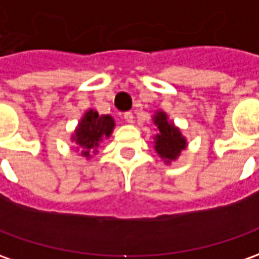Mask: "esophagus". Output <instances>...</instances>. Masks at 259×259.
Instances as JSON below:
<instances>
[{"mask_svg":"<svg viewBox=\"0 0 259 259\" xmlns=\"http://www.w3.org/2000/svg\"><path fill=\"white\" fill-rule=\"evenodd\" d=\"M123 119H124L126 123H133V114H132L130 112H126L124 114H123Z\"/></svg>","mask_w":259,"mask_h":259,"instance_id":"obj_1","label":"esophagus"}]
</instances>
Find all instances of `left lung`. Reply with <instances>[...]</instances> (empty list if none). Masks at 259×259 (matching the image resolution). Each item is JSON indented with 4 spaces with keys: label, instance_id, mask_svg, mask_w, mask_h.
<instances>
[{
    "label": "left lung",
    "instance_id": "1",
    "mask_svg": "<svg viewBox=\"0 0 259 259\" xmlns=\"http://www.w3.org/2000/svg\"><path fill=\"white\" fill-rule=\"evenodd\" d=\"M152 121L156 126V135L153 136V149L166 165L178 160L182 152L188 147V139L183 136L181 127L169 119L167 113L162 109L152 116Z\"/></svg>",
    "mask_w": 259,
    "mask_h": 259
}]
</instances>
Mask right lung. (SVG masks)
I'll use <instances>...</instances> for the list:
<instances>
[{"label":"right lung","instance_id":"add662e5","mask_svg":"<svg viewBox=\"0 0 259 259\" xmlns=\"http://www.w3.org/2000/svg\"><path fill=\"white\" fill-rule=\"evenodd\" d=\"M114 119L110 114H99L97 110H85L71 133L70 140L85 160L93 159L99 153V146L104 139L112 136L114 130Z\"/></svg>","mask_w":259,"mask_h":259}]
</instances>
